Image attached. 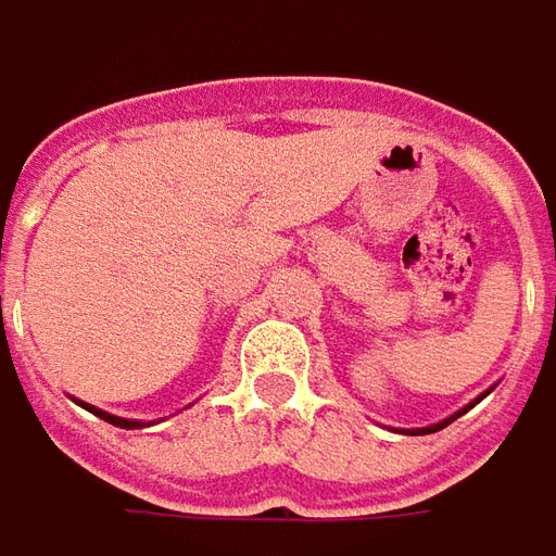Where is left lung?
<instances>
[{"label":"left lung","mask_w":556,"mask_h":556,"mask_svg":"<svg viewBox=\"0 0 556 556\" xmlns=\"http://www.w3.org/2000/svg\"><path fill=\"white\" fill-rule=\"evenodd\" d=\"M489 391H492V388H489ZM489 391H486V393H489ZM486 393H480V396H477V400H473V403H480V400H483V396H486ZM473 403H468V406H465V409H458V412H455V415H450V418H443V421H437V425H428V428H412V431H400V433H412V437H421V433L443 431V428H446V425H452V421H455V418H458V415H465V412H468V409H473Z\"/></svg>","instance_id":"obj_1"}]
</instances>
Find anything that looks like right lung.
<instances>
[{"label": "right lung", "mask_w": 556, "mask_h": 556, "mask_svg": "<svg viewBox=\"0 0 556 556\" xmlns=\"http://www.w3.org/2000/svg\"><path fill=\"white\" fill-rule=\"evenodd\" d=\"M83 409H88L91 415H98V418H104L110 425H116V428H125V431H138V428H150V425H156V421H141V418H119V415H110V412L98 409V406H88L83 400H76Z\"/></svg>", "instance_id": "1"}]
</instances>
